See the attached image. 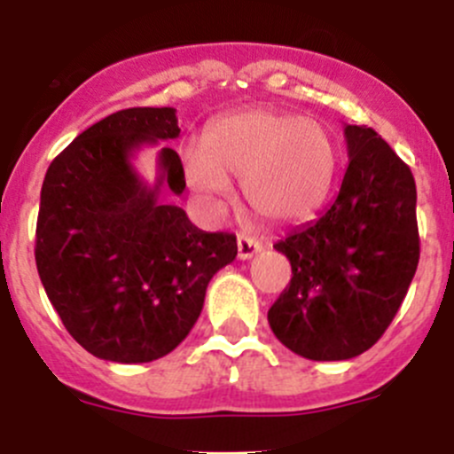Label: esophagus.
<instances>
[{"mask_svg":"<svg viewBox=\"0 0 454 454\" xmlns=\"http://www.w3.org/2000/svg\"><path fill=\"white\" fill-rule=\"evenodd\" d=\"M259 250H261V244L256 239H253V237H246V235L237 237V256H239L241 261L253 259Z\"/></svg>","mask_w":454,"mask_h":454,"instance_id":"obj_1","label":"esophagus"}]
</instances>
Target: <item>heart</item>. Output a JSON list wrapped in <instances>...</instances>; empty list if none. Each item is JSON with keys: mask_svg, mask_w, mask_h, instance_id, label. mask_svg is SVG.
<instances>
[{"mask_svg": "<svg viewBox=\"0 0 454 454\" xmlns=\"http://www.w3.org/2000/svg\"><path fill=\"white\" fill-rule=\"evenodd\" d=\"M184 177L206 208L231 204V177L244 180L256 217L299 223L320 210L338 173V146L323 122L256 107L231 114L206 129L204 146L184 151Z\"/></svg>", "mask_w": 454, "mask_h": 454, "instance_id": "b5f03b06", "label": "heart"}]
</instances>
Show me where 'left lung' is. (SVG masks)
I'll return each mask as SVG.
<instances>
[{
  "label": "left lung",
  "mask_w": 454,
  "mask_h": 454,
  "mask_svg": "<svg viewBox=\"0 0 454 454\" xmlns=\"http://www.w3.org/2000/svg\"><path fill=\"white\" fill-rule=\"evenodd\" d=\"M345 140L336 200L274 244L292 278L268 323L287 349L318 363L356 358L380 340L419 261L411 168L371 127L345 125Z\"/></svg>",
  "instance_id": "8db88e82"
}]
</instances>
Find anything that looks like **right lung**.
Wrapping results in <instances>:
<instances>
[{"label": "right lung", "instance_id": "obj_1", "mask_svg": "<svg viewBox=\"0 0 454 454\" xmlns=\"http://www.w3.org/2000/svg\"><path fill=\"white\" fill-rule=\"evenodd\" d=\"M180 136L173 107H131L76 136L50 164L36 219V270L70 336L109 363L171 354L198 323L206 287L237 256L231 232L200 231L162 191L186 189L180 155L158 176L134 167L142 146Z\"/></svg>", "mask_w": 454, "mask_h": 454}]
</instances>
